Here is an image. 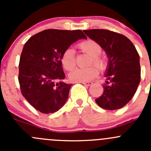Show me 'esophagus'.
Masks as SVG:
<instances>
[{
	"label": "esophagus",
	"mask_w": 151,
	"mask_h": 151,
	"mask_svg": "<svg viewBox=\"0 0 151 151\" xmlns=\"http://www.w3.org/2000/svg\"><path fill=\"white\" fill-rule=\"evenodd\" d=\"M83 83L84 85H86V86H90V85H91L93 84L92 82H82V83Z\"/></svg>",
	"instance_id": "obj_1"
}]
</instances>
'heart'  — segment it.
Returning a JSON list of instances; mask_svg holds the SVG:
<instances>
[{
    "instance_id": "obj_1",
    "label": "heart",
    "mask_w": 151,
    "mask_h": 151,
    "mask_svg": "<svg viewBox=\"0 0 151 151\" xmlns=\"http://www.w3.org/2000/svg\"><path fill=\"white\" fill-rule=\"evenodd\" d=\"M78 47L83 52L91 56V63H93L100 68L104 64V60L99 55L101 52V47L99 44L93 39H87L80 42ZM62 66L66 71L72 69L76 65L74 50L72 48H67L64 50L60 58ZM99 74V68L96 66L88 68H76L69 73V78L71 81L76 83L87 82L96 77Z\"/></svg>"
}]
</instances>
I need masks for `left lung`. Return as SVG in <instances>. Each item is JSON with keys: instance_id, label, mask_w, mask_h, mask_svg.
<instances>
[{"instance_id": "left-lung-1", "label": "left lung", "mask_w": 151, "mask_h": 151, "mask_svg": "<svg viewBox=\"0 0 151 151\" xmlns=\"http://www.w3.org/2000/svg\"><path fill=\"white\" fill-rule=\"evenodd\" d=\"M83 31L101 45L109 58L105 74L107 81L96 102L107 110L121 109L130 101L140 83L139 54L133 43L122 34L104 29Z\"/></svg>"}]
</instances>
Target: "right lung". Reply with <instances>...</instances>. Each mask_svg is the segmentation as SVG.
<instances>
[{
  "label": "right lung",
  "mask_w": 151,
  "mask_h": 151,
  "mask_svg": "<svg viewBox=\"0 0 151 151\" xmlns=\"http://www.w3.org/2000/svg\"><path fill=\"white\" fill-rule=\"evenodd\" d=\"M86 36L80 30L47 29L33 35L24 45L19 63L22 96L36 110L53 113L66 103L70 88L66 84L61 55L71 44Z\"/></svg>",
  "instance_id": "add662e5"
}]
</instances>
